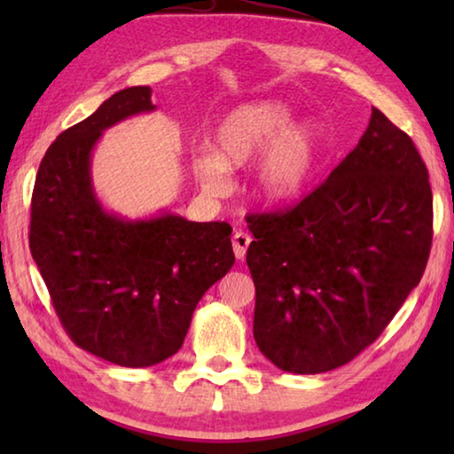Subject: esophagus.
Returning a JSON list of instances; mask_svg holds the SVG:
<instances>
[{"instance_id": "esophagus-1", "label": "esophagus", "mask_w": 454, "mask_h": 454, "mask_svg": "<svg viewBox=\"0 0 454 454\" xmlns=\"http://www.w3.org/2000/svg\"><path fill=\"white\" fill-rule=\"evenodd\" d=\"M250 242H252L250 234L242 232V230H238V232L232 236V248H234V254L238 260L246 258V250H248Z\"/></svg>"}]
</instances>
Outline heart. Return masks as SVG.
Instances as JSON below:
<instances>
[{
	"mask_svg": "<svg viewBox=\"0 0 454 454\" xmlns=\"http://www.w3.org/2000/svg\"><path fill=\"white\" fill-rule=\"evenodd\" d=\"M290 107L278 99L240 104L222 116L212 132V150L192 158L200 188L212 196L232 186L230 170H240L261 156L252 172V194L268 206L290 204L314 180L322 153V132L317 121H290Z\"/></svg>",
	"mask_w": 454,
	"mask_h": 454,
	"instance_id": "obj_1",
	"label": "heart"
}]
</instances>
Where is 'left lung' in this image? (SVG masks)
Returning a JSON list of instances; mask_svg holds the SVG:
<instances>
[{
  "mask_svg": "<svg viewBox=\"0 0 454 454\" xmlns=\"http://www.w3.org/2000/svg\"><path fill=\"white\" fill-rule=\"evenodd\" d=\"M254 340L280 371L318 374L372 344L425 272L433 192L420 153L372 107L326 182L282 214H250Z\"/></svg>",
  "mask_w": 454,
  "mask_h": 454,
  "instance_id": "obj_1",
  "label": "left lung"
}]
</instances>
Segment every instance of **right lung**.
I'll list each match as a JSON object with an SVG mask.
<instances>
[{"label":"right lung","mask_w":454,"mask_h":454,"mask_svg":"<svg viewBox=\"0 0 454 454\" xmlns=\"http://www.w3.org/2000/svg\"><path fill=\"white\" fill-rule=\"evenodd\" d=\"M156 110L148 86L120 90L58 136L32 196L29 250L53 309L80 348L144 368L182 348L200 298L234 266L226 222L174 212H107L91 182V153L112 126Z\"/></svg>","instance_id":"add662e5"}]
</instances>
